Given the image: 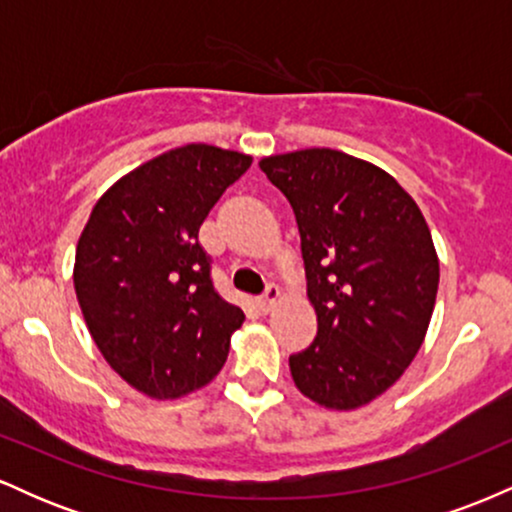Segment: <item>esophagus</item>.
Listing matches in <instances>:
<instances>
[{
	"instance_id": "esophagus-1",
	"label": "esophagus",
	"mask_w": 512,
	"mask_h": 512,
	"mask_svg": "<svg viewBox=\"0 0 512 512\" xmlns=\"http://www.w3.org/2000/svg\"><path fill=\"white\" fill-rule=\"evenodd\" d=\"M279 301H281V291H279V286L269 284V286H267V291H264V296L257 298V305H260L262 313H269V310H272L274 305L279 303Z\"/></svg>"
}]
</instances>
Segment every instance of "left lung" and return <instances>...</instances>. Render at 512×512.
<instances>
[{
	"mask_svg": "<svg viewBox=\"0 0 512 512\" xmlns=\"http://www.w3.org/2000/svg\"><path fill=\"white\" fill-rule=\"evenodd\" d=\"M296 214L317 337L289 358L301 395L354 411L390 390L419 354L440 264L419 204L383 168L337 149L264 156Z\"/></svg>",
	"mask_w": 512,
	"mask_h": 512,
	"instance_id": "obj_1",
	"label": "left lung"
}]
</instances>
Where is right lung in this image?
Wrapping results in <instances>:
<instances>
[{
	"mask_svg": "<svg viewBox=\"0 0 512 512\" xmlns=\"http://www.w3.org/2000/svg\"><path fill=\"white\" fill-rule=\"evenodd\" d=\"M252 156L187 144L142 163L103 192L74 257V289L108 366L151 399H180L214 380L238 305L211 286L199 226Z\"/></svg>",
	"mask_w": 512,
	"mask_h": 512,
	"instance_id": "add662e5",
	"label": "right lung"
}]
</instances>
